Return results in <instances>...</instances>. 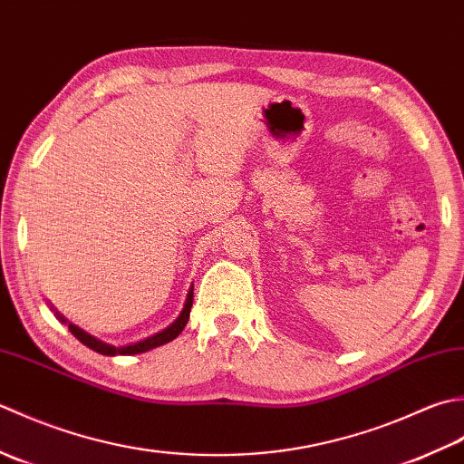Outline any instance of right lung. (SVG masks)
<instances>
[{"instance_id":"1","label":"right lung","mask_w":464,"mask_h":464,"mask_svg":"<svg viewBox=\"0 0 464 464\" xmlns=\"http://www.w3.org/2000/svg\"><path fill=\"white\" fill-rule=\"evenodd\" d=\"M194 304V288H190V292H188V298H186V306L182 310V314L178 316L176 323L172 326H168L166 330H162V333H158L154 336H150L146 340H141V343H136V344H130V346H110L106 343H102V340H96L93 336L86 334L83 330H80L78 326L70 324V333L80 340L82 344H86L88 348H92V351H96L100 354H108V356H113V354H140V353H146V351H152V348L156 346H162L166 343H169V340H174L179 333H182L188 318H190V308Z\"/></svg>"}]
</instances>
